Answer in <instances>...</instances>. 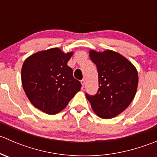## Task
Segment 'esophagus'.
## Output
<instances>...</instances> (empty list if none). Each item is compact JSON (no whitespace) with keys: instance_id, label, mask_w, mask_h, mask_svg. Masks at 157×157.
Returning <instances> with one entry per match:
<instances>
[{"instance_id":"esophagus-1","label":"esophagus","mask_w":157,"mask_h":157,"mask_svg":"<svg viewBox=\"0 0 157 157\" xmlns=\"http://www.w3.org/2000/svg\"><path fill=\"white\" fill-rule=\"evenodd\" d=\"M81 84H82V86H84V85H85V80L84 79H83V80H81Z\"/></svg>"}]
</instances>
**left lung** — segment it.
Listing matches in <instances>:
<instances>
[{
	"label": "left lung",
	"instance_id": "8db88e82",
	"mask_svg": "<svg viewBox=\"0 0 157 157\" xmlns=\"http://www.w3.org/2000/svg\"><path fill=\"white\" fill-rule=\"evenodd\" d=\"M90 57L97 67L99 89L96 94L86 93V96L98 116L114 118L134 99L138 83L137 71L128 60L113 51L91 50Z\"/></svg>",
	"mask_w": 157,
	"mask_h": 157
}]
</instances>
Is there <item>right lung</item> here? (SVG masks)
Masks as SVG:
<instances>
[{
    "label": "right lung",
    "mask_w": 157,
    "mask_h": 157,
    "mask_svg": "<svg viewBox=\"0 0 157 157\" xmlns=\"http://www.w3.org/2000/svg\"><path fill=\"white\" fill-rule=\"evenodd\" d=\"M72 52L65 54L54 48L37 52L26 58L22 67L23 90L36 108L55 115L67 105L81 83L67 66Z\"/></svg>",
    "instance_id": "right-lung-1"
}]
</instances>
